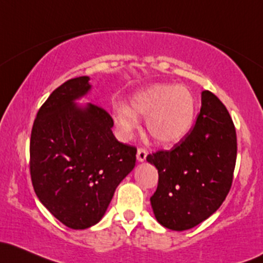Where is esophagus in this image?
I'll return each instance as SVG.
<instances>
[{"label": "esophagus", "instance_id": "34e87169", "mask_svg": "<svg viewBox=\"0 0 263 263\" xmlns=\"http://www.w3.org/2000/svg\"><path fill=\"white\" fill-rule=\"evenodd\" d=\"M147 157V149L143 148V147H138L137 149V160L140 161V162H143V161L146 160Z\"/></svg>", "mask_w": 263, "mask_h": 263}]
</instances>
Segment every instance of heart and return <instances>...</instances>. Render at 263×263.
<instances>
[{
  "instance_id": "obj_1",
  "label": "heart",
  "mask_w": 263,
  "mask_h": 263,
  "mask_svg": "<svg viewBox=\"0 0 263 263\" xmlns=\"http://www.w3.org/2000/svg\"><path fill=\"white\" fill-rule=\"evenodd\" d=\"M196 115V101L190 89L175 85H154L137 92L131 107L114 106L115 122L123 136L138 127V116L147 118L149 135L161 145H175L191 131Z\"/></svg>"
}]
</instances>
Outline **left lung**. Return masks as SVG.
I'll return each mask as SVG.
<instances>
[{"instance_id": "obj_1", "label": "left lung", "mask_w": 263, "mask_h": 263, "mask_svg": "<svg viewBox=\"0 0 263 263\" xmlns=\"http://www.w3.org/2000/svg\"><path fill=\"white\" fill-rule=\"evenodd\" d=\"M237 157L236 128L216 95L202 92L195 126L174 148L146 160L158 171L151 196L156 220L166 229L184 231L217 211L232 186Z\"/></svg>"}]
</instances>
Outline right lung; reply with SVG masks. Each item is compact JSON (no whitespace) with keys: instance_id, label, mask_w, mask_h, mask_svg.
<instances>
[{"instance_id":"obj_1","label":"right lung","mask_w":263,"mask_h":263,"mask_svg":"<svg viewBox=\"0 0 263 263\" xmlns=\"http://www.w3.org/2000/svg\"><path fill=\"white\" fill-rule=\"evenodd\" d=\"M88 77L62 83L34 118L30 174L34 192L59 221L73 230L93 226L105 215L116 187L134 170L137 148L112 134L106 109L73 101L88 92Z\"/></svg>"}]
</instances>
